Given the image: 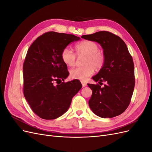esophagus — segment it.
<instances>
[{
	"label": "esophagus",
	"instance_id": "34e87169",
	"mask_svg": "<svg viewBox=\"0 0 152 152\" xmlns=\"http://www.w3.org/2000/svg\"><path fill=\"white\" fill-rule=\"evenodd\" d=\"M81 84H82V85L83 87H86L87 86V84L86 83V82H84L83 80H81Z\"/></svg>",
	"mask_w": 152,
	"mask_h": 152
}]
</instances>
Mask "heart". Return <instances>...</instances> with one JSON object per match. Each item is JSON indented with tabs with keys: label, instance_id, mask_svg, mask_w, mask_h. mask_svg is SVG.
I'll use <instances>...</instances> for the list:
<instances>
[{
	"label": "heart",
	"instance_id": "b5f03b06",
	"mask_svg": "<svg viewBox=\"0 0 152 152\" xmlns=\"http://www.w3.org/2000/svg\"><path fill=\"white\" fill-rule=\"evenodd\" d=\"M76 54L78 56H86L84 67L73 68L70 72V76L73 79L85 80L93 74L94 69L99 70L104 63V54L99 50L97 43L91 40H83L75 45ZM63 63L68 66H73L76 61V55L68 48H64L61 53Z\"/></svg>",
	"mask_w": 152,
	"mask_h": 152
}]
</instances>
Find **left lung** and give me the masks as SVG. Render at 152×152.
<instances>
[{
    "label": "left lung",
    "instance_id": "obj_1",
    "mask_svg": "<svg viewBox=\"0 0 152 152\" xmlns=\"http://www.w3.org/2000/svg\"><path fill=\"white\" fill-rule=\"evenodd\" d=\"M81 37L99 43L105 58L103 67L92 77L99 84H87L93 91L89 107L102 118L118 116L128 107L134 91V66L131 55L123 40L111 32L101 31ZM103 83L105 84L102 87Z\"/></svg>",
    "mask_w": 152,
    "mask_h": 152
}]
</instances>
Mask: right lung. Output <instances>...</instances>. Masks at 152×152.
<instances>
[{
  "instance_id": "right-lung-1",
  "label": "right lung",
  "mask_w": 152,
  "mask_h": 152,
  "mask_svg": "<svg viewBox=\"0 0 152 152\" xmlns=\"http://www.w3.org/2000/svg\"><path fill=\"white\" fill-rule=\"evenodd\" d=\"M80 39L74 35L49 31L37 38L27 51L23 66V94L41 118L53 120L61 116L82 88L79 80L64 82L69 72L61 58L64 48Z\"/></svg>"
}]
</instances>
